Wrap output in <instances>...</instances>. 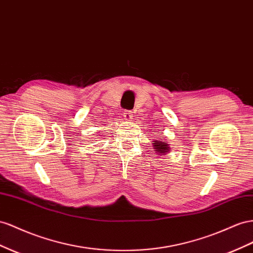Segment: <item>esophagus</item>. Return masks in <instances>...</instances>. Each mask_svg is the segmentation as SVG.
I'll list each match as a JSON object with an SVG mask.
<instances>
[{
    "label": "esophagus",
    "instance_id": "1",
    "mask_svg": "<svg viewBox=\"0 0 253 253\" xmlns=\"http://www.w3.org/2000/svg\"><path fill=\"white\" fill-rule=\"evenodd\" d=\"M124 117H125L126 120L131 121L133 119V112H131V111H125Z\"/></svg>",
    "mask_w": 253,
    "mask_h": 253
}]
</instances>
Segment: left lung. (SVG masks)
<instances>
[{
    "label": "left lung",
    "instance_id": "1",
    "mask_svg": "<svg viewBox=\"0 0 253 253\" xmlns=\"http://www.w3.org/2000/svg\"><path fill=\"white\" fill-rule=\"evenodd\" d=\"M152 143H153V147H154L153 148L154 151H158L161 154H164V153L170 151L168 143H166V142H162L161 140H154Z\"/></svg>",
    "mask_w": 253,
    "mask_h": 253
}]
</instances>
